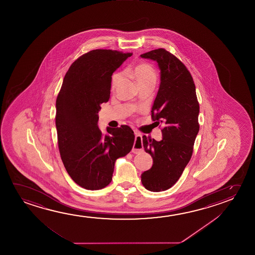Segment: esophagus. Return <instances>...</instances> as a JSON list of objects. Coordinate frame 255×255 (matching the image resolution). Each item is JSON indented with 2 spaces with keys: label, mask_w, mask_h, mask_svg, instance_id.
Returning <instances> with one entry per match:
<instances>
[{
  "label": "esophagus",
  "mask_w": 255,
  "mask_h": 255,
  "mask_svg": "<svg viewBox=\"0 0 255 255\" xmlns=\"http://www.w3.org/2000/svg\"><path fill=\"white\" fill-rule=\"evenodd\" d=\"M135 143H134L133 148H132V152L134 153H137L138 152H141L144 149L143 146V142H142V135L138 133L137 131H135Z\"/></svg>",
  "instance_id": "obj_1"
}]
</instances>
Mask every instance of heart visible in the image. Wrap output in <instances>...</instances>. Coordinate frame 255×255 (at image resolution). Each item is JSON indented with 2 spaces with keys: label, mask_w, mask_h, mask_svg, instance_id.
<instances>
[{
  "label": "heart",
  "mask_w": 255,
  "mask_h": 255,
  "mask_svg": "<svg viewBox=\"0 0 255 255\" xmlns=\"http://www.w3.org/2000/svg\"><path fill=\"white\" fill-rule=\"evenodd\" d=\"M126 73L136 81L138 87L145 86H152L154 87L157 81L156 71L148 63H140L136 66L128 68ZM124 75L118 72L112 78V88H115L121 82Z\"/></svg>",
  "instance_id": "heart-1"
}]
</instances>
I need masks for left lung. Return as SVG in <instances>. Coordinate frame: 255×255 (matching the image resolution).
<instances>
[{
	"label": "left lung",
	"instance_id": "8db88e82",
	"mask_svg": "<svg viewBox=\"0 0 255 255\" xmlns=\"http://www.w3.org/2000/svg\"><path fill=\"white\" fill-rule=\"evenodd\" d=\"M140 56L155 61L160 69L161 82L151 117L157 126H163L161 141L143 136L153 166L142 174L141 182L146 190L161 192L176 184L192 157L200 129V105L191 73L175 55L159 48Z\"/></svg>",
	"mask_w": 255,
	"mask_h": 255
}]
</instances>
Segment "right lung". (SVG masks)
<instances>
[{
    "label": "right lung",
    "mask_w": 255,
    "mask_h": 255,
    "mask_svg": "<svg viewBox=\"0 0 255 255\" xmlns=\"http://www.w3.org/2000/svg\"><path fill=\"white\" fill-rule=\"evenodd\" d=\"M132 54L95 49L81 55L67 71L56 99L58 147L67 172L86 190L110 184L115 162L132 148L129 126L99 129L101 105L110 100L111 76Z\"/></svg>",
    "instance_id": "add662e5"
}]
</instances>
